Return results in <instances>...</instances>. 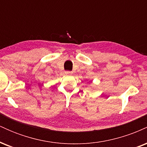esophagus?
Returning a JSON list of instances; mask_svg holds the SVG:
<instances>
[{
  "label": "esophagus",
  "mask_w": 147,
  "mask_h": 147,
  "mask_svg": "<svg viewBox=\"0 0 147 147\" xmlns=\"http://www.w3.org/2000/svg\"><path fill=\"white\" fill-rule=\"evenodd\" d=\"M65 75H72V71H69V70H67V71L65 72Z\"/></svg>",
  "instance_id": "obj_1"
}]
</instances>
